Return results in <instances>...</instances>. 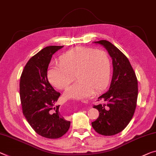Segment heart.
I'll list each match as a JSON object with an SVG mask.
<instances>
[{
    "mask_svg": "<svg viewBox=\"0 0 156 156\" xmlns=\"http://www.w3.org/2000/svg\"><path fill=\"white\" fill-rule=\"evenodd\" d=\"M59 63L47 70L48 80L52 85L64 89L74 81L75 75L78 79L65 92L68 99H84L94 91L101 92L111 80V59L102 50L75 47L60 56Z\"/></svg>",
    "mask_w": 156,
    "mask_h": 156,
    "instance_id": "heart-1",
    "label": "heart"
}]
</instances>
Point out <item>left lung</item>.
Instances as JSON below:
<instances>
[{"instance_id":"1","label":"left lung","mask_w":156,"mask_h":156,"mask_svg":"<svg viewBox=\"0 0 156 156\" xmlns=\"http://www.w3.org/2000/svg\"><path fill=\"white\" fill-rule=\"evenodd\" d=\"M94 42L102 45L112 57L113 76L109 90L98 98L104 103L93 105L99 116L91 124L98 133L112 136L123 130L133 118L138 95L137 79L129 60L118 48L107 40Z\"/></svg>"}]
</instances>
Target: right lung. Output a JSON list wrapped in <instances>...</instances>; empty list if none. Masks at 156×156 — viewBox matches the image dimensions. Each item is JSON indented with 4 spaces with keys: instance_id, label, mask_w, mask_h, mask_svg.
Returning a JSON list of instances; mask_svg holds the SVG:
<instances>
[{
    "instance_id": "right-lung-1",
    "label": "right lung",
    "mask_w": 156,
    "mask_h": 156,
    "mask_svg": "<svg viewBox=\"0 0 156 156\" xmlns=\"http://www.w3.org/2000/svg\"><path fill=\"white\" fill-rule=\"evenodd\" d=\"M63 46H49L29 59L21 73L20 94L23 114L38 135L49 139L64 135L70 126L55 107L61 93L47 79V69L53 54Z\"/></svg>"
}]
</instances>
